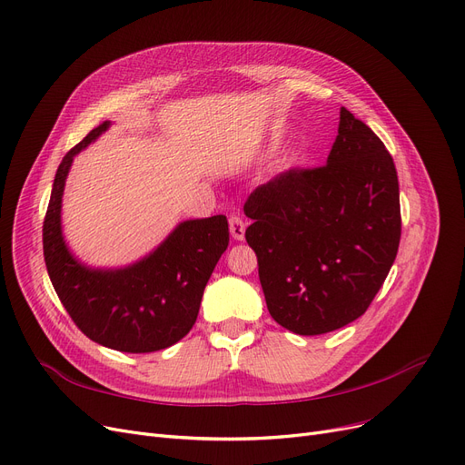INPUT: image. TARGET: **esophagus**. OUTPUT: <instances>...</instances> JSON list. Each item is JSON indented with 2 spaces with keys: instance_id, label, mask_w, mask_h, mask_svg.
<instances>
[{
  "instance_id": "obj_1",
  "label": "esophagus",
  "mask_w": 465,
  "mask_h": 465,
  "mask_svg": "<svg viewBox=\"0 0 465 465\" xmlns=\"http://www.w3.org/2000/svg\"><path fill=\"white\" fill-rule=\"evenodd\" d=\"M229 229L234 240H242L246 232V221L240 215H231L229 217Z\"/></svg>"
}]
</instances>
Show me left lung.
I'll return each instance as SVG.
<instances>
[{
    "instance_id": "left-lung-1",
    "label": "left lung",
    "mask_w": 465,
    "mask_h": 465,
    "mask_svg": "<svg viewBox=\"0 0 465 465\" xmlns=\"http://www.w3.org/2000/svg\"><path fill=\"white\" fill-rule=\"evenodd\" d=\"M271 317L300 336L338 330L372 303L401 242L399 179L381 139L347 108L321 168H292L244 203Z\"/></svg>"
}]
</instances>
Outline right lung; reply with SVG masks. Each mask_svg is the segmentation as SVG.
I'll return each instance as SVG.
<instances>
[{
  "label": "right lung",
  "instance_id": "obj_1",
  "mask_svg": "<svg viewBox=\"0 0 465 465\" xmlns=\"http://www.w3.org/2000/svg\"><path fill=\"white\" fill-rule=\"evenodd\" d=\"M108 125L91 129L59 165L44 221V257L61 303L89 340L122 352H153L194 326L203 288L229 246V223L225 215L183 221L151 255L124 269L82 265L61 231L64 181L74 156Z\"/></svg>",
  "mask_w": 465,
  "mask_h": 465
}]
</instances>
